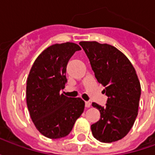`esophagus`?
Here are the masks:
<instances>
[{
  "mask_svg": "<svg viewBox=\"0 0 155 155\" xmlns=\"http://www.w3.org/2000/svg\"><path fill=\"white\" fill-rule=\"evenodd\" d=\"M84 105H85V107L86 108H90L91 107V102H89V101H85V103H84Z\"/></svg>",
  "mask_w": 155,
  "mask_h": 155,
  "instance_id": "1",
  "label": "esophagus"
}]
</instances>
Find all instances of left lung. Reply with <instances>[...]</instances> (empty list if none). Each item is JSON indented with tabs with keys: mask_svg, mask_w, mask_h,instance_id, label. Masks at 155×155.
I'll return each mask as SVG.
<instances>
[{
	"mask_svg": "<svg viewBox=\"0 0 155 155\" xmlns=\"http://www.w3.org/2000/svg\"><path fill=\"white\" fill-rule=\"evenodd\" d=\"M80 45L108 96L105 107L92 103L101 112V119L91 125L93 136L103 143L118 141L130 132L138 115L141 87L136 71L113 45L96 41H81Z\"/></svg>",
	"mask_w": 155,
	"mask_h": 155,
	"instance_id": "1",
	"label": "left lung"
}]
</instances>
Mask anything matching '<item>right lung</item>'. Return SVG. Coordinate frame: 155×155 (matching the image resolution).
<instances>
[{
  "mask_svg": "<svg viewBox=\"0 0 155 155\" xmlns=\"http://www.w3.org/2000/svg\"><path fill=\"white\" fill-rule=\"evenodd\" d=\"M77 44H54L39 54L26 81V103L30 115L39 132L49 139H61L71 133L75 121L83 113L81 98L60 94L67 82L68 61Z\"/></svg>",
  "mask_w": 155,
  "mask_h": 155,
  "instance_id": "obj_1",
  "label": "right lung"
}]
</instances>
